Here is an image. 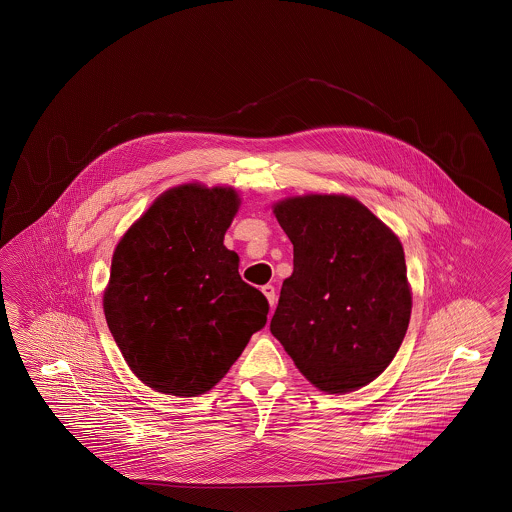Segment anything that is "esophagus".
<instances>
[{"mask_svg":"<svg viewBox=\"0 0 512 512\" xmlns=\"http://www.w3.org/2000/svg\"><path fill=\"white\" fill-rule=\"evenodd\" d=\"M262 294L266 296V300H268V303L274 307L275 303V288L272 287V285H264L262 287Z\"/></svg>","mask_w":512,"mask_h":512,"instance_id":"1","label":"esophagus"}]
</instances>
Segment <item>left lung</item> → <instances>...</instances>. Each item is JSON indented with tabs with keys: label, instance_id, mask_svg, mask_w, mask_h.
<instances>
[{
	"label": "left lung",
	"instance_id": "8db88e82",
	"mask_svg": "<svg viewBox=\"0 0 512 512\" xmlns=\"http://www.w3.org/2000/svg\"><path fill=\"white\" fill-rule=\"evenodd\" d=\"M275 218L294 246L270 331L314 387L372 383L405 338L411 288L398 237L348 196L288 198Z\"/></svg>",
	"mask_w": 512,
	"mask_h": 512
}]
</instances>
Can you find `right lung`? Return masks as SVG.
Segmentation results:
<instances>
[{
	"mask_svg": "<svg viewBox=\"0 0 512 512\" xmlns=\"http://www.w3.org/2000/svg\"><path fill=\"white\" fill-rule=\"evenodd\" d=\"M237 209L233 188L175 187L114 250L107 325L133 374L157 392L211 390L266 325L268 300L224 246Z\"/></svg>",
	"mask_w": 512,
	"mask_h": 512,
	"instance_id": "add662e5",
	"label": "right lung"
}]
</instances>
